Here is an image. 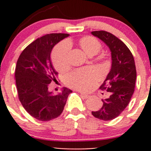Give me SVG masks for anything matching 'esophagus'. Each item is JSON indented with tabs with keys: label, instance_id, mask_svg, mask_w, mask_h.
Instances as JSON below:
<instances>
[{
	"label": "esophagus",
	"instance_id": "esophagus-1",
	"mask_svg": "<svg viewBox=\"0 0 151 151\" xmlns=\"http://www.w3.org/2000/svg\"><path fill=\"white\" fill-rule=\"evenodd\" d=\"M80 95H81L82 97H83L84 99H88V97H90L89 95H88V94H85L84 93H82L80 92Z\"/></svg>",
	"mask_w": 151,
	"mask_h": 151
}]
</instances>
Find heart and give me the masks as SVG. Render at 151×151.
<instances>
[{
    "label": "heart",
    "instance_id": "heart-1",
    "mask_svg": "<svg viewBox=\"0 0 151 151\" xmlns=\"http://www.w3.org/2000/svg\"><path fill=\"white\" fill-rule=\"evenodd\" d=\"M79 45L87 55L93 56L101 50V44L93 37L85 36L79 41ZM70 45L63 42L58 45L52 53L53 66L58 71H63L68 66V54ZM99 79V74L91 68H80L68 74L66 77V84L80 91H87L92 88Z\"/></svg>",
    "mask_w": 151,
    "mask_h": 151
}]
</instances>
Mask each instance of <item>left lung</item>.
<instances>
[{"label": "left lung", "instance_id": "left-lung-1", "mask_svg": "<svg viewBox=\"0 0 151 151\" xmlns=\"http://www.w3.org/2000/svg\"><path fill=\"white\" fill-rule=\"evenodd\" d=\"M91 34L109 47L112 58L110 71L100 87L110 96L101 100V109L92 112V115L102 121H111L126 109L134 93L137 78L134 60L127 46L112 33L99 30Z\"/></svg>", "mask_w": 151, "mask_h": 151}]
</instances>
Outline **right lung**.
Wrapping results in <instances>:
<instances>
[{"label":"right lung","mask_w":151,"mask_h":151,"mask_svg":"<svg viewBox=\"0 0 151 151\" xmlns=\"http://www.w3.org/2000/svg\"><path fill=\"white\" fill-rule=\"evenodd\" d=\"M68 33H50L39 38L22 51L17 62L15 80L18 96L25 110L36 119L48 121L63 112L68 95L72 91L63 88L54 95L49 84L55 81V71L51 61L55 45L68 37Z\"/></svg>","instance_id":"right-lung-1"}]
</instances>
